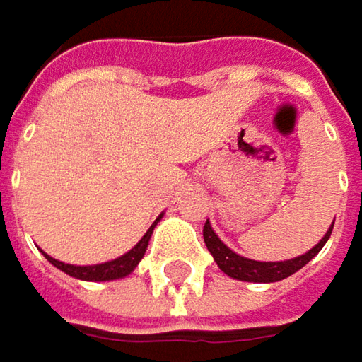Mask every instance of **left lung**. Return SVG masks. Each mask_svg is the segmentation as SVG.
Listing matches in <instances>:
<instances>
[{"instance_id": "1", "label": "left lung", "mask_w": 362, "mask_h": 362, "mask_svg": "<svg viewBox=\"0 0 362 362\" xmlns=\"http://www.w3.org/2000/svg\"><path fill=\"white\" fill-rule=\"evenodd\" d=\"M332 228H334V222H332V226L327 228V233L323 235L322 241L317 245L309 249L307 253L293 257V259H286V262H255V259H249V257L235 253L233 249H228L220 241L218 235L212 230L208 220L204 224V241H206L208 251L212 253L214 262L218 264V268L226 276H230L235 280H243V282H278V280H284V278L293 276L305 264H309L322 251L325 241L329 239Z\"/></svg>"}]
</instances>
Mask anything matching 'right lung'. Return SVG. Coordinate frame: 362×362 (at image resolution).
Instances as JSON below:
<instances>
[{"instance_id":"obj_1","label":"right lung","mask_w":362,"mask_h":362,"mask_svg":"<svg viewBox=\"0 0 362 362\" xmlns=\"http://www.w3.org/2000/svg\"><path fill=\"white\" fill-rule=\"evenodd\" d=\"M160 218H163V214L152 222V226L146 230V235H144L142 239L138 241V245L132 247V249H129L127 253H123L121 257L111 259V262H105V264H96V266H71V264H64V262H59V259H55V257L47 255L45 251H42V255H45V257H47L55 268H59L62 272L69 274V276H74V278H78V280H88V282H107V280L125 278V276H129L132 272L136 270V266L140 264V259H142L144 253H146V247H148V243H150L152 230H154L156 222H158Z\"/></svg>"}]
</instances>
